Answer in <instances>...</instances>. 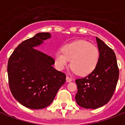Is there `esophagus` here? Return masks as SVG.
I'll use <instances>...</instances> for the list:
<instances>
[{
	"label": "esophagus",
	"mask_w": 125,
	"mask_h": 125,
	"mask_svg": "<svg viewBox=\"0 0 125 125\" xmlns=\"http://www.w3.org/2000/svg\"><path fill=\"white\" fill-rule=\"evenodd\" d=\"M66 81H67V82H70V81H73V79H72L70 77H68V76H67V77H66Z\"/></svg>",
	"instance_id": "obj_1"
}]
</instances>
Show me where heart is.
<instances>
[{
	"label": "heart",
	"instance_id": "obj_1",
	"mask_svg": "<svg viewBox=\"0 0 125 125\" xmlns=\"http://www.w3.org/2000/svg\"><path fill=\"white\" fill-rule=\"evenodd\" d=\"M99 58L98 48L85 40H76L63 45L62 51L56 52L54 57L57 69H65L71 60L73 72L81 76L92 73L98 65Z\"/></svg>",
	"mask_w": 125,
	"mask_h": 125
}]
</instances>
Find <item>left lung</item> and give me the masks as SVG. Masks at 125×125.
I'll list each match as a JSON object with an SVG mask.
<instances>
[{
  "label": "left lung",
  "instance_id": "8db88e82",
  "mask_svg": "<svg viewBox=\"0 0 125 125\" xmlns=\"http://www.w3.org/2000/svg\"><path fill=\"white\" fill-rule=\"evenodd\" d=\"M100 52L98 65L87 77L77 79L76 102L85 109H96L112 97L119 77L116 57L112 48L96 37Z\"/></svg>",
  "mask_w": 125,
  "mask_h": 125
}]
</instances>
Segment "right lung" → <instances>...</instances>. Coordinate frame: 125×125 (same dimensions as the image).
Returning <instances> with one entry per match:
<instances>
[{"label":"right lung","mask_w":125,"mask_h":125,"mask_svg":"<svg viewBox=\"0 0 125 125\" xmlns=\"http://www.w3.org/2000/svg\"><path fill=\"white\" fill-rule=\"evenodd\" d=\"M51 37L39 33L18 45L9 57L7 73L9 88L13 97L27 108L40 109L51 105L66 74L55 70L51 56L35 49Z\"/></svg>","instance_id":"right-lung-1"}]
</instances>
